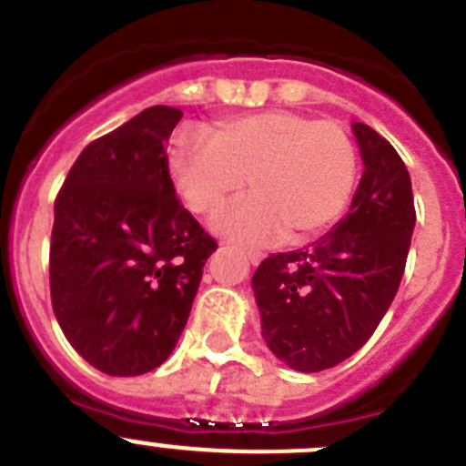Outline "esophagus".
Instances as JSON below:
<instances>
[{
  "instance_id": "34e87169",
  "label": "esophagus",
  "mask_w": 466,
  "mask_h": 466,
  "mask_svg": "<svg viewBox=\"0 0 466 466\" xmlns=\"http://www.w3.org/2000/svg\"><path fill=\"white\" fill-rule=\"evenodd\" d=\"M246 257H248V261H250L252 266H257L261 259H264V255H261V252H257V250H248Z\"/></svg>"
}]
</instances>
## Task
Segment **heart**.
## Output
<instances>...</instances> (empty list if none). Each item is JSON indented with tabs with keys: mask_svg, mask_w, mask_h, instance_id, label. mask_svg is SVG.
Returning <instances> with one entry per match:
<instances>
[{
	"mask_svg": "<svg viewBox=\"0 0 466 466\" xmlns=\"http://www.w3.org/2000/svg\"><path fill=\"white\" fill-rule=\"evenodd\" d=\"M170 173L193 211L214 214L250 179L255 196L216 218V232L238 243L291 241L319 234L353 196L358 157L341 125L293 111H261L218 125L214 141L182 132Z\"/></svg>",
	"mask_w": 466,
	"mask_h": 466,
	"instance_id": "b5f03b06",
	"label": "heart"
}]
</instances>
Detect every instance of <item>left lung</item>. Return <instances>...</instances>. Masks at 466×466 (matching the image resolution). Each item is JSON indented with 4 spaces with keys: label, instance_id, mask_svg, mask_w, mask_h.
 <instances>
[{
    "label": "left lung",
    "instance_id": "1",
    "mask_svg": "<svg viewBox=\"0 0 466 466\" xmlns=\"http://www.w3.org/2000/svg\"><path fill=\"white\" fill-rule=\"evenodd\" d=\"M364 173L348 214L319 241L270 255L252 275L261 337L300 373L337 367L390 309L412 241L410 173L390 141L353 123Z\"/></svg>",
    "mask_w": 466,
    "mask_h": 466
}]
</instances>
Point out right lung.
Returning <instances> with one entry per match:
<instances>
[{
  "instance_id": "add662e5",
  "label": "right lung",
  "mask_w": 466,
  "mask_h": 466,
  "mask_svg": "<svg viewBox=\"0 0 466 466\" xmlns=\"http://www.w3.org/2000/svg\"><path fill=\"white\" fill-rule=\"evenodd\" d=\"M179 120V108L150 106L93 141L54 202V316L108 376H141L170 358L216 250L168 173L164 146Z\"/></svg>"
}]
</instances>
